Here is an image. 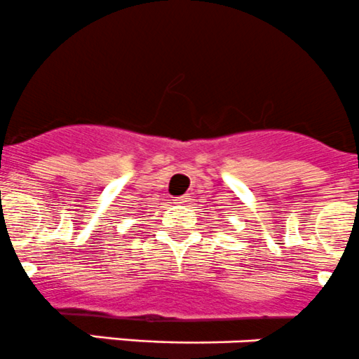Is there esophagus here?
<instances>
[{
	"label": "esophagus",
	"instance_id": "1",
	"mask_svg": "<svg viewBox=\"0 0 359 359\" xmlns=\"http://www.w3.org/2000/svg\"><path fill=\"white\" fill-rule=\"evenodd\" d=\"M177 203H186V201H189V196H187V194H184V196H179L177 198Z\"/></svg>",
	"mask_w": 359,
	"mask_h": 359
}]
</instances>
